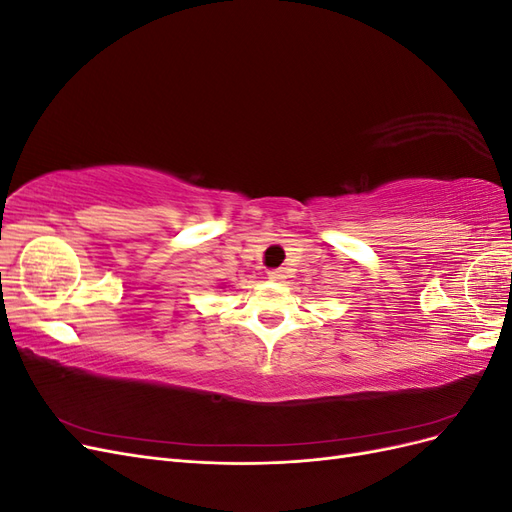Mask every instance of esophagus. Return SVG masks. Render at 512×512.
Wrapping results in <instances>:
<instances>
[{
	"mask_svg": "<svg viewBox=\"0 0 512 512\" xmlns=\"http://www.w3.org/2000/svg\"><path fill=\"white\" fill-rule=\"evenodd\" d=\"M284 271L282 269H271L269 271V280H273V282H282L284 280Z\"/></svg>",
	"mask_w": 512,
	"mask_h": 512,
	"instance_id": "34e87169",
	"label": "esophagus"
}]
</instances>
